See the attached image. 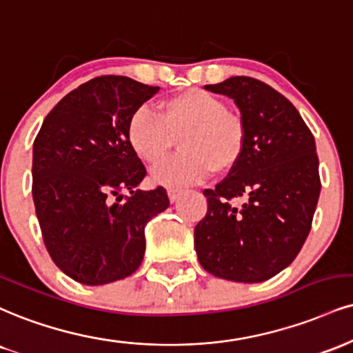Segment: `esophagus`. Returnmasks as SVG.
Returning a JSON list of instances; mask_svg holds the SVG:
<instances>
[{
	"label": "esophagus",
	"mask_w": 353,
	"mask_h": 353,
	"mask_svg": "<svg viewBox=\"0 0 353 353\" xmlns=\"http://www.w3.org/2000/svg\"><path fill=\"white\" fill-rule=\"evenodd\" d=\"M181 195H182V192H181V190H177V189H169L168 190V197H169V201H171V203H176L177 201H179Z\"/></svg>",
	"instance_id": "obj_1"
}]
</instances>
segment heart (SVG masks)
Wrapping results in <instances>:
<instances>
[{"label": "heart", "mask_w": 353, "mask_h": 353, "mask_svg": "<svg viewBox=\"0 0 353 353\" xmlns=\"http://www.w3.org/2000/svg\"><path fill=\"white\" fill-rule=\"evenodd\" d=\"M161 114L141 107L126 125L130 148L143 163L156 164L171 150L174 136L181 138L182 154L152 168V184L184 188L210 176L232 171L245 152V126L214 93L189 88L159 105Z\"/></svg>", "instance_id": "b5f03b06"}]
</instances>
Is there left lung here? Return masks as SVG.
<instances>
[{
  "instance_id": "left-lung-1",
  "label": "left lung",
  "mask_w": 353,
  "mask_h": 353,
  "mask_svg": "<svg viewBox=\"0 0 353 353\" xmlns=\"http://www.w3.org/2000/svg\"><path fill=\"white\" fill-rule=\"evenodd\" d=\"M205 90L235 101L246 143L230 174L203 190L195 252L217 278L266 281L291 265L311 230L321 194L316 141L294 105L260 80L230 77ZM239 198L244 203L232 206Z\"/></svg>"
}]
</instances>
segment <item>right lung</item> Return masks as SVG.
I'll use <instances>...</instances> for the list:
<instances>
[{
    "instance_id": "obj_1",
    "label": "right lung",
    "mask_w": 353,
    "mask_h": 353,
    "mask_svg": "<svg viewBox=\"0 0 353 353\" xmlns=\"http://www.w3.org/2000/svg\"><path fill=\"white\" fill-rule=\"evenodd\" d=\"M158 92L123 75L92 79L55 105L34 141L42 239L74 281L100 286L133 274L146 250L144 227L169 207L163 188L138 189L146 169L126 139L130 117Z\"/></svg>"
}]
</instances>
